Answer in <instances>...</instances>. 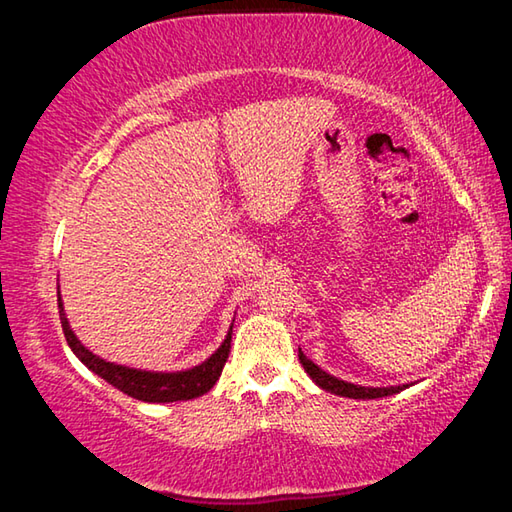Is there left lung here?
I'll return each instance as SVG.
<instances>
[{"label":"left lung","mask_w":512,"mask_h":512,"mask_svg":"<svg viewBox=\"0 0 512 512\" xmlns=\"http://www.w3.org/2000/svg\"><path fill=\"white\" fill-rule=\"evenodd\" d=\"M298 357L302 368L307 370V375L316 381V384L323 388V391H329L334 395H341V397H352V400H377V397H386V395H393V393H400L402 388L406 386H388V388H370V386H357V384H350V381H343V379H336L332 375H327L325 370H320L314 361H309L302 350H298Z\"/></svg>","instance_id":"left-lung-1"}]
</instances>
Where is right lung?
Wrapping results in <instances>:
<instances>
[{
    "label": "right lung",
    "mask_w": 512,
    "mask_h": 512,
    "mask_svg": "<svg viewBox=\"0 0 512 512\" xmlns=\"http://www.w3.org/2000/svg\"><path fill=\"white\" fill-rule=\"evenodd\" d=\"M58 309H60V323H63V334L69 343V348L79 357L85 366L92 372H97L101 379L108 384L119 388L121 393L135 397L142 402H180V400H194V397L205 395L221 377V370L228 361L230 354V341H232V327L219 350H216L210 359L203 361L201 366L183 372H146L135 370L126 366H115V363L99 359L88 348H83L81 341L76 339L72 329H69L67 318L63 314V302L58 296Z\"/></svg>",
    "instance_id": "right-lung-1"
}]
</instances>
